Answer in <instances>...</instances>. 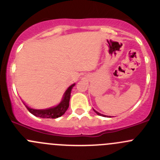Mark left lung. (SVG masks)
I'll list each match as a JSON object with an SVG mask.
<instances>
[{
  "instance_id": "8db88e82",
  "label": "left lung",
  "mask_w": 160,
  "mask_h": 160,
  "mask_svg": "<svg viewBox=\"0 0 160 160\" xmlns=\"http://www.w3.org/2000/svg\"><path fill=\"white\" fill-rule=\"evenodd\" d=\"M93 111H94V112L96 113L97 114H98V115H100V116H103V117H106V115H104V114H100L99 112H98V111H95L94 109H93Z\"/></svg>"
}]
</instances>
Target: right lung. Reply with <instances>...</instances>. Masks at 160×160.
<instances>
[{"instance_id": "obj_1", "label": "right lung", "mask_w": 160, "mask_h": 160, "mask_svg": "<svg viewBox=\"0 0 160 160\" xmlns=\"http://www.w3.org/2000/svg\"><path fill=\"white\" fill-rule=\"evenodd\" d=\"M74 86H75V83L69 87L68 89L64 93L63 98H62L61 102L56 107L49 108L46 109H33L31 108L28 106L25 105V103H23L25 104V107L27 108L28 111L36 117L42 118H57L64 114V113L68 109L71 90Z\"/></svg>"}]
</instances>
